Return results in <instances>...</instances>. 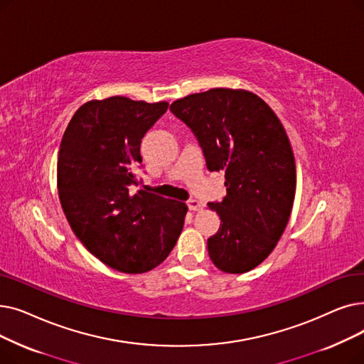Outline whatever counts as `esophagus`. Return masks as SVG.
<instances>
[{
	"label": "esophagus",
	"instance_id": "1",
	"mask_svg": "<svg viewBox=\"0 0 364 364\" xmlns=\"http://www.w3.org/2000/svg\"><path fill=\"white\" fill-rule=\"evenodd\" d=\"M186 205H188V209L191 210V212H198V210H201V203L197 201V200H188V201H186Z\"/></svg>",
	"mask_w": 364,
	"mask_h": 364
}]
</instances>
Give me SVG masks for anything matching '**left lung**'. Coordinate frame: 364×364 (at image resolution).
Here are the masks:
<instances>
[{"label":"left lung","mask_w":364,"mask_h":364,"mask_svg":"<svg viewBox=\"0 0 364 364\" xmlns=\"http://www.w3.org/2000/svg\"><path fill=\"white\" fill-rule=\"evenodd\" d=\"M170 111L197 137L207 168L225 171L227 196L207 204L220 218L207 240L212 262L230 274L253 269L277 246L295 200L296 166L283 124L247 90L194 93Z\"/></svg>","instance_id":"left-lung-1"}]
</instances>
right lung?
I'll return each instance as SVG.
<instances>
[{
	"mask_svg": "<svg viewBox=\"0 0 364 364\" xmlns=\"http://www.w3.org/2000/svg\"><path fill=\"white\" fill-rule=\"evenodd\" d=\"M167 108V102L124 96L90 100L60 142L58 189L65 216L85 249L121 272L160 265L183 228L185 203L132 191L139 185L134 170L142 163V137Z\"/></svg>",
	"mask_w": 364,
	"mask_h": 364,
	"instance_id": "right-lung-1",
	"label": "right lung"
}]
</instances>
